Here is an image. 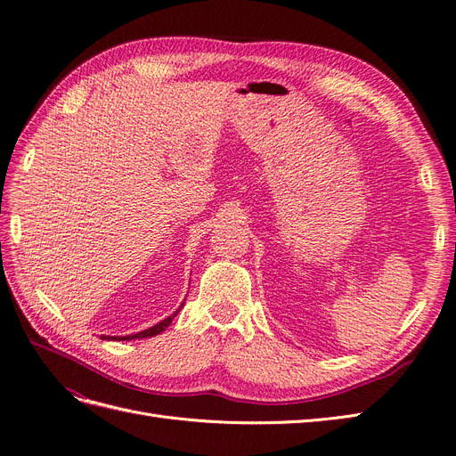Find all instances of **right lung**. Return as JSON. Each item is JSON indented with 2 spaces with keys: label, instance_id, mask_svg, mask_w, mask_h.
Returning a JSON list of instances; mask_svg holds the SVG:
<instances>
[{
  "label": "right lung",
  "instance_id": "right-lung-1",
  "mask_svg": "<svg viewBox=\"0 0 456 456\" xmlns=\"http://www.w3.org/2000/svg\"><path fill=\"white\" fill-rule=\"evenodd\" d=\"M183 302H185V300H183ZM183 302L180 305V308L183 306ZM180 308H178L175 314L165 317L163 322H159L158 325L150 327V329H146V330H141V332H137V334H129V336H101V338H103V340H118V342H122V340H134V338H151V336H158L159 332H163L168 325L173 323V319L176 317V314L180 312Z\"/></svg>",
  "mask_w": 456,
  "mask_h": 456
}]
</instances>
